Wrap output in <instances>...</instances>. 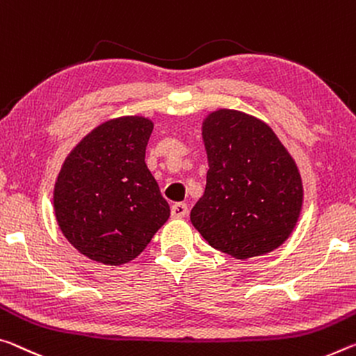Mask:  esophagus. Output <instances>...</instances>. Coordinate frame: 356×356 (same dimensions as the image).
I'll list each match as a JSON object with an SVG mask.
<instances>
[{
	"label": "esophagus",
	"instance_id": "1",
	"mask_svg": "<svg viewBox=\"0 0 356 356\" xmlns=\"http://www.w3.org/2000/svg\"><path fill=\"white\" fill-rule=\"evenodd\" d=\"M188 213V206L185 202H176L171 207V216L172 218H184Z\"/></svg>",
	"mask_w": 356,
	"mask_h": 356
}]
</instances>
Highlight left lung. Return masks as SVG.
I'll return each instance as SVG.
<instances>
[{"label": "left lung", "instance_id": "1", "mask_svg": "<svg viewBox=\"0 0 356 356\" xmlns=\"http://www.w3.org/2000/svg\"><path fill=\"white\" fill-rule=\"evenodd\" d=\"M209 171L191 225L236 259L266 255L295 229L302 209L296 161L268 123L236 109L202 120Z\"/></svg>", "mask_w": 356, "mask_h": 356}]
</instances>
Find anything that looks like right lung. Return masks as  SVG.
Listing matches in <instances>:
<instances>
[{
    "label": "right lung",
    "mask_w": 356,
    "mask_h": 356,
    "mask_svg": "<svg viewBox=\"0 0 356 356\" xmlns=\"http://www.w3.org/2000/svg\"><path fill=\"white\" fill-rule=\"evenodd\" d=\"M152 129L144 115L111 118L79 140L61 165L54 187L56 223L93 261L129 263L169 218V204L145 165Z\"/></svg>",
    "instance_id": "add662e5"
}]
</instances>
